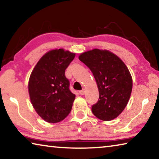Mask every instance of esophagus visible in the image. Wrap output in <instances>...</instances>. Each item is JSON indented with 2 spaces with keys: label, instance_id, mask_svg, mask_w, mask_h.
I'll return each instance as SVG.
<instances>
[{
  "label": "esophagus",
  "instance_id": "1",
  "mask_svg": "<svg viewBox=\"0 0 159 159\" xmlns=\"http://www.w3.org/2000/svg\"><path fill=\"white\" fill-rule=\"evenodd\" d=\"M85 93V89H83L82 90H80V92H79L80 95H84Z\"/></svg>",
  "mask_w": 159,
  "mask_h": 159
}]
</instances>
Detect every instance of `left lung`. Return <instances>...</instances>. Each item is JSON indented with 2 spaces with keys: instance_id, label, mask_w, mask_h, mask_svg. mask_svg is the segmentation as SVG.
I'll list each match as a JSON object with an SVG mask.
<instances>
[{
  "instance_id": "1",
  "label": "left lung",
  "mask_w": 159,
  "mask_h": 159,
  "mask_svg": "<svg viewBox=\"0 0 159 159\" xmlns=\"http://www.w3.org/2000/svg\"><path fill=\"white\" fill-rule=\"evenodd\" d=\"M79 60L90 69L99 90V99L92 107L93 114L102 120H111L124 110L133 88L128 67L109 50L93 49L81 53Z\"/></svg>"
}]
</instances>
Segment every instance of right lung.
<instances>
[{"mask_svg": "<svg viewBox=\"0 0 159 159\" xmlns=\"http://www.w3.org/2000/svg\"><path fill=\"white\" fill-rule=\"evenodd\" d=\"M76 54L52 50L38 61L29 80V93L37 114L46 122L64 120L71 111L76 95L69 90L65 70Z\"/></svg>", "mask_w": 159, "mask_h": 159, "instance_id": "obj_1", "label": "right lung"}]
</instances>
